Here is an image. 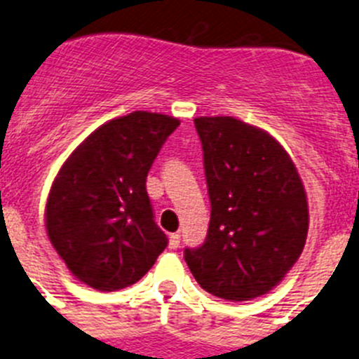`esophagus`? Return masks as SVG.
<instances>
[{
  "label": "esophagus",
  "mask_w": 359,
  "mask_h": 359,
  "mask_svg": "<svg viewBox=\"0 0 359 359\" xmlns=\"http://www.w3.org/2000/svg\"><path fill=\"white\" fill-rule=\"evenodd\" d=\"M180 242H182V235H180V233H172V235L169 236V249L176 251V249L180 248Z\"/></svg>",
  "instance_id": "1"
}]
</instances>
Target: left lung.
Returning a JSON list of instances; mask_svg holds the SVG:
<instances>
[{"label": "left lung", "instance_id": "left-lung-1", "mask_svg": "<svg viewBox=\"0 0 359 359\" xmlns=\"http://www.w3.org/2000/svg\"><path fill=\"white\" fill-rule=\"evenodd\" d=\"M208 185V235L185 249L203 290L226 301L267 294L301 256L306 192L292 158L267 131L235 117L194 119Z\"/></svg>", "mask_w": 359, "mask_h": 359}]
</instances>
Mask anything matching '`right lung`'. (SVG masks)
I'll list each match as a JSON object with an SVG mask.
<instances>
[{"label": "right lung", "mask_w": 359, "mask_h": 359, "mask_svg": "<svg viewBox=\"0 0 359 359\" xmlns=\"http://www.w3.org/2000/svg\"><path fill=\"white\" fill-rule=\"evenodd\" d=\"M180 121L133 111L90 133L58 170L46 229L74 278L101 292L139 281L167 248L146 177Z\"/></svg>", "instance_id": "right-lung-1"}]
</instances>
